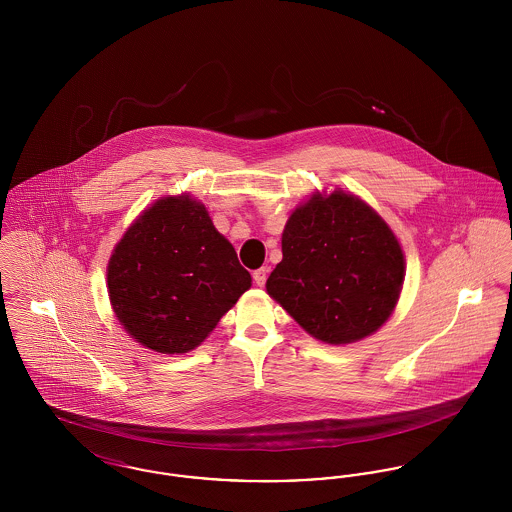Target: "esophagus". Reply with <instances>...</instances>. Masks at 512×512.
<instances>
[{
	"mask_svg": "<svg viewBox=\"0 0 512 512\" xmlns=\"http://www.w3.org/2000/svg\"><path fill=\"white\" fill-rule=\"evenodd\" d=\"M268 276V267L257 268L255 272H253V280H255V284L257 286H265V282H267Z\"/></svg>",
	"mask_w": 512,
	"mask_h": 512,
	"instance_id": "34e87169",
	"label": "esophagus"
}]
</instances>
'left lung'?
Instances as JSON below:
<instances>
[{"mask_svg":"<svg viewBox=\"0 0 512 512\" xmlns=\"http://www.w3.org/2000/svg\"><path fill=\"white\" fill-rule=\"evenodd\" d=\"M267 292L313 338L353 343L390 318L405 259L390 226L355 195H315L282 234Z\"/></svg>","mask_w":512,"mask_h":512,"instance_id":"obj_1","label":"left lung"}]
</instances>
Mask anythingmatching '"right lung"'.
<instances>
[{
	"instance_id": "1",
	"label": "right lung",
	"mask_w": 512,
	"mask_h": 512,
	"mask_svg": "<svg viewBox=\"0 0 512 512\" xmlns=\"http://www.w3.org/2000/svg\"><path fill=\"white\" fill-rule=\"evenodd\" d=\"M109 299L124 330L159 353H188L249 290L251 276L205 207L165 197L140 215L107 267Z\"/></svg>"
}]
</instances>
